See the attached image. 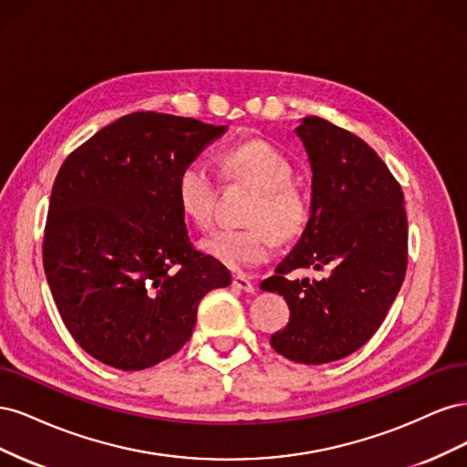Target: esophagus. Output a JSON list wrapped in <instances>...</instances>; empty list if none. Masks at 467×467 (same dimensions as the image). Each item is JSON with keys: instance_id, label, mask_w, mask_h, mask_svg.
Segmentation results:
<instances>
[{"instance_id": "34e87169", "label": "esophagus", "mask_w": 467, "mask_h": 467, "mask_svg": "<svg viewBox=\"0 0 467 467\" xmlns=\"http://www.w3.org/2000/svg\"><path fill=\"white\" fill-rule=\"evenodd\" d=\"M232 286L237 288V290H242V292H249V294L255 292V285H253V282H251L247 276H244V275L234 276Z\"/></svg>"}]
</instances>
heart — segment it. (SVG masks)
Returning a JSON list of instances; mask_svg holds the SVG:
<instances>
[{
    "mask_svg": "<svg viewBox=\"0 0 467 467\" xmlns=\"http://www.w3.org/2000/svg\"><path fill=\"white\" fill-rule=\"evenodd\" d=\"M220 171L228 181L245 182L251 196L244 222L237 230L210 234L202 247L232 271H247L271 259L275 237L286 244L298 237L309 222L312 206L306 191L292 181L290 160L273 144L249 140L225 148L220 153ZM179 206L194 225L208 228L214 220L220 181L202 158H194L181 167L177 175Z\"/></svg>",
    "mask_w": 467,
    "mask_h": 467,
    "instance_id": "b5f03b06",
    "label": "heart"
}]
</instances>
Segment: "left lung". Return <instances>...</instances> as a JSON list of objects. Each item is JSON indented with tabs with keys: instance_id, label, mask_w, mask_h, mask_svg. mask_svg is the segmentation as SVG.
<instances>
[{
	"instance_id": "obj_1",
	"label": "left lung",
	"mask_w": 467,
	"mask_h": 467,
	"mask_svg": "<svg viewBox=\"0 0 467 467\" xmlns=\"http://www.w3.org/2000/svg\"><path fill=\"white\" fill-rule=\"evenodd\" d=\"M296 132L312 163V216L261 288L290 307L273 348L325 364L358 350L386 319L407 271V214L398 179L362 138L319 117H306ZM298 267L328 275L294 281Z\"/></svg>"
}]
</instances>
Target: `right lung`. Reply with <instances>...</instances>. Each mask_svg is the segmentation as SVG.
Returning a JSON list of instances; mask_svg holds the SVG:
<instances>
[{
    "mask_svg": "<svg viewBox=\"0 0 467 467\" xmlns=\"http://www.w3.org/2000/svg\"><path fill=\"white\" fill-rule=\"evenodd\" d=\"M225 126L132 112L67 155L52 185L42 263L76 343L119 370L185 345L204 296L232 282L189 237L177 175Z\"/></svg>",
    "mask_w": 467,
    "mask_h": 467,
    "instance_id": "1",
    "label": "right lung"
}]
</instances>
